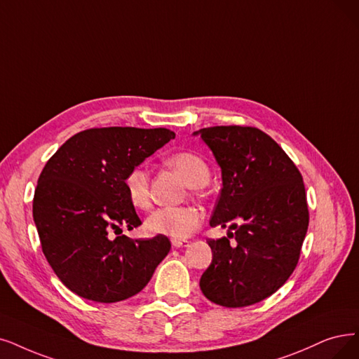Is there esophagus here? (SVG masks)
Segmentation results:
<instances>
[{
	"mask_svg": "<svg viewBox=\"0 0 359 359\" xmlns=\"http://www.w3.org/2000/svg\"><path fill=\"white\" fill-rule=\"evenodd\" d=\"M172 241V246L174 248H187V246H190V241H187V240H180V238H172L170 240Z\"/></svg>",
	"mask_w": 359,
	"mask_h": 359,
	"instance_id": "1",
	"label": "esophagus"
}]
</instances>
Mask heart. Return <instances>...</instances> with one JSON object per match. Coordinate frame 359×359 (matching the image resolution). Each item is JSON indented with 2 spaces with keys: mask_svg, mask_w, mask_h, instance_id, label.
Listing matches in <instances>:
<instances>
[{
  "mask_svg": "<svg viewBox=\"0 0 359 359\" xmlns=\"http://www.w3.org/2000/svg\"><path fill=\"white\" fill-rule=\"evenodd\" d=\"M168 163L181 172L190 187H203L208 184L210 170L208 163L196 153L180 151L172 154ZM126 194L137 209L150 206L149 174L144 166L133 168L125 178ZM202 210L194 206H163L153 210L146 219L150 233L172 238H187L202 221Z\"/></svg>",
  "mask_w": 359,
  "mask_h": 359,
  "instance_id": "heart-1",
  "label": "heart"
}]
</instances>
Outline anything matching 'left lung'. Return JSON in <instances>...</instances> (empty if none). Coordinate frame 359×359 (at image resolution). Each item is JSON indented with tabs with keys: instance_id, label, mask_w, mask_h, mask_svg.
<instances>
[{
	"instance_id": "left-lung-1",
	"label": "left lung",
	"mask_w": 359,
	"mask_h": 359,
	"mask_svg": "<svg viewBox=\"0 0 359 359\" xmlns=\"http://www.w3.org/2000/svg\"><path fill=\"white\" fill-rule=\"evenodd\" d=\"M193 135L205 141L221 168L222 189L210 226L241 222L228 226V237L208 240L212 262L200 290L225 308L257 304L276 293L297 265L309 224L302 175L257 128L210 126ZM233 236L236 247L229 245Z\"/></svg>"
}]
</instances>
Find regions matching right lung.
Returning <instances> with one entry per match:
<instances>
[{"instance_id":"obj_1","label":"right lung","mask_w":359,"mask_h":359,"mask_svg":"<svg viewBox=\"0 0 359 359\" xmlns=\"http://www.w3.org/2000/svg\"><path fill=\"white\" fill-rule=\"evenodd\" d=\"M174 137L165 128H94L69 138L42 169L34 221L42 252L70 292L121 302L144 289L165 259L166 236L133 240L111 233L141 225L125 178Z\"/></svg>"}]
</instances>
